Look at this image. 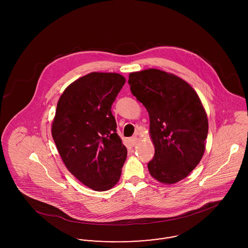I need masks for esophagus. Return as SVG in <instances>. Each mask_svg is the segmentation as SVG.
<instances>
[{"label": "esophagus", "mask_w": 248, "mask_h": 248, "mask_svg": "<svg viewBox=\"0 0 248 248\" xmlns=\"http://www.w3.org/2000/svg\"><path fill=\"white\" fill-rule=\"evenodd\" d=\"M138 140H138L137 137H133V138L130 139V143H131L132 146H135V145L138 143Z\"/></svg>", "instance_id": "esophagus-1"}]
</instances>
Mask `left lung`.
<instances>
[{
	"mask_svg": "<svg viewBox=\"0 0 248 248\" xmlns=\"http://www.w3.org/2000/svg\"><path fill=\"white\" fill-rule=\"evenodd\" d=\"M128 83L150 116L155 149L150 174L165 184L185 178L200 163L208 133L198 94L181 78L156 69L130 73Z\"/></svg>",
	"mask_w": 248,
	"mask_h": 248,
	"instance_id": "left-lung-1",
	"label": "left lung"
}]
</instances>
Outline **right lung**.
<instances>
[{
    "mask_svg": "<svg viewBox=\"0 0 248 248\" xmlns=\"http://www.w3.org/2000/svg\"><path fill=\"white\" fill-rule=\"evenodd\" d=\"M125 83L119 73L91 72L59 97L52 136L71 174L90 189H111L120 179L127 150L116 133L111 105Z\"/></svg>",
    "mask_w": 248,
    "mask_h": 248,
    "instance_id": "obj_1",
    "label": "right lung"
}]
</instances>
